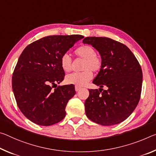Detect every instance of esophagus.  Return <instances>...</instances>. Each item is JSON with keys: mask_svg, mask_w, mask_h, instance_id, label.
Masks as SVG:
<instances>
[{"mask_svg": "<svg viewBox=\"0 0 156 156\" xmlns=\"http://www.w3.org/2000/svg\"><path fill=\"white\" fill-rule=\"evenodd\" d=\"M80 89H81V87H78V86H75V90H76V91H78L79 90H80Z\"/></svg>", "mask_w": 156, "mask_h": 156, "instance_id": "esophagus-1", "label": "esophagus"}]
</instances>
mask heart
<instances>
[{
	"instance_id": "obj_1",
	"label": "heart",
	"mask_w": 156,
	"mask_h": 156,
	"mask_svg": "<svg viewBox=\"0 0 156 156\" xmlns=\"http://www.w3.org/2000/svg\"><path fill=\"white\" fill-rule=\"evenodd\" d=\"M76 55L83 60L82 64L83 71L72 73L66 76L65 81L67 84H71L78 87L85 85L91 78L92 72H97L101 68V60L96 55L94 48L90 46H83L75 51ZM62 69L66 72L71 70V59L69 54L65 53L60 58Z\"/></svg>"
}]
</instances>
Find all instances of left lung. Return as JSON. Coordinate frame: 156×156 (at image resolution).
<instances>
[{
    "mask_svg": "<svg viewBox=\"0 0 156 156\" xmlns=\"http://www.w3.org/2000/svg\"><path fill=\"white\" fill-rule=\"evenodd\" d=\"M83 44L92 46L101 58V68L93 83L98 90H90L85 102L91 121L102 126L122 122L139 103L142 71L135 55L126 46L108 37H88ZM105 87L106 90L102 88Z\"/></svg>",
    "mask_w": 156,
    "mask_h": 156,
    "instance_id": "8db88e82",
    "label": "left lung"
}]
</instances>
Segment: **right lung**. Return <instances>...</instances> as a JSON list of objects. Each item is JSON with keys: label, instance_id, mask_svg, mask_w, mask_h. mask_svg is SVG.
Wrapping results in <instances>:
<instances>
[{"label": "right lung", "instance_id": "obj_1", "mask_svg": "<svg viewBox=\"0 0 156 156\" xmlns=\"http://www.w3.org/2000/svg\"><path fill=\"white\" fill-rule=\"evenodd\" d=\"M83 37L79 34L45 37L22 52L12 76V90L21 112L32 122L47 126L65 117V108L75 95V87L59 85L53 90L52 86L65 77L61 57Z\"/></svg>", "mask_w": 156, "mask_h": 156}]
</instances>
